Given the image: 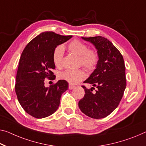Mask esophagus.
Listing matches in <instances>:
<instances>
[{"label":"esophagus","mask_w":146,"mask_h":146,"mask_svg":"<svg viewBox=\"0 0 146 146\" xmlns=\"http://www.w3.org/2000/svg\"><path fill=\"white\" fill-rule=\"evenodd\" d=\"M74 87H75L74 86H72V85L69 84V86H68V89H73L74 88Z\"/></svg>","instance_id":"1"}]
</instances>
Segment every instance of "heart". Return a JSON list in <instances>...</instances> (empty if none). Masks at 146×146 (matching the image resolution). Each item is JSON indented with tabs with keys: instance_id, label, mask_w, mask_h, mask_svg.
Masks as SVG:
<instances>
[{
	"instance_id": "1",
	"label": "heart",
	"mask_w": 146,
	"mask_h": 146,
	"mask_svg": "<svg viewBox=\"0 0 146 146\" xmlns=\"http://www.w3.org/2000/svg\"><path fill=\"white\" fill-rule=\"evenodd\" d=\"M68 50L79 56L80 63L89 71L93 70L97 66L99 61L98 51L94 49H89L87 44L79 40H74L69 43ZM64 49L62 45L56 46L53 52V62L55 65L59 68L61 66L64 56ZM59 77L60 80L66 81L69 84H76L86 78V73L82 69L71 70L67 69L61 72Z\"/></svg>"
}]
</instances>
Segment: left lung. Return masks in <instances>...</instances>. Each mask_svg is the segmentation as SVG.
I'll return each mask as SVG.
<instances>
[{
    "instance_id": "8db88e82",
    "label": "left lung",
    "mask_w": 146,
    "mask_h": 146,
    "mask_svg": "<svg viewBox=\"0 0 146 146\" xmlns=\"http://www.w3.org/2000/svg\"><path fill=\"white\" fill-rule=\"evenodd\" d=\"M82 38L95 46L99 61L84 82L96 87V92L93 93L94 87L87 89L82 86L85 95L78 106L83 113L91 118L106 117L118 106L126 88L124 60L119 51L106 38L97 36Z\"/></svg>"
}]
</instances>
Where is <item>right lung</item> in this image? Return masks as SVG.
Returning <instances> with one entry per match:
<instances>
[{"mask_svg": "<svg viewBox=\"0 0 146 146\" xmlns=\"http://www.w3.org/2000/svg\"><path fill=\"white\" fill-rule=\"evenodd\" d=\"M72 36L52 31L42 33L27 45L21 53L15 91L19 104L33 117L41 119L53 114L59 106L61 95L68 89L66 81L59 80L46 87L44 80H55L53 50Z\"/></svg>", "mask_w": 146, "mask_h": 146, "instance_id": "1", "label": "right lung"}]
</instances>
